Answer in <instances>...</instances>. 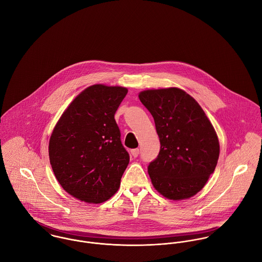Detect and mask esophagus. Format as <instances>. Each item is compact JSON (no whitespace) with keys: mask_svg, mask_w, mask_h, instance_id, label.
<instances>
[{"mask_svg":"<svg viewBox=\"0 0 262 262\" xmlns=\"http://www.w3.org/2000/svg\"><path fill=\"white\" fill-rule=\"evenodd\" d=\"M131 155L133 156V157H137L138 155H139V149L138 148H134V149H131Z\"/></svg>","mask_w":262,"mask_h":262,"instance_id":"obj_1","label":"esophagus"}]
</instances>
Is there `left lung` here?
Instances as JSON below:
<instances>
[{
	"mask_svg": "<svg viewBox=\"0 0 262 262\" xmlns=\"http://www.w3.org/2000/svg\"><path fill=\"white\" fill-rule=\"evenodd\" d=\"M139 99L154 119L160 141L148 165L153 187L169 200L194 195L214 172L220 154L212 123L198 102L178 88L143 91Z\"/></svg>",
	"mask_w": 262,
	"mask_h": 262,
	"instance_id": "8db88e82",
	"label": "left lung"
}]
</instances>
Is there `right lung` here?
I'll return each instance as SVG.
<instances>
[{
	"label": "right lung",
	"instance_id": "obj_1",
	"mask_svg": "<svg viewBox=\"0 0 262 262\" xmlns=\"http://www.w3.org/2000/svg\"><path fill=\"white\" fill-rule=\"evenodd\" d=\"M123 86L94 84L82 91L56 123L49 139V160L62 188L93 204L118 190L129 163L115 113L127 95Z\"/></svg>",
	"mask_w": 262,
	"mask_h": 262
}]
</instances>
